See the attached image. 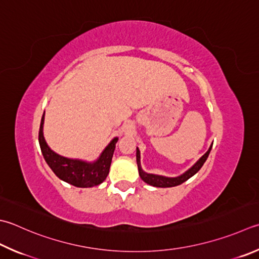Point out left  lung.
Here are the masks:
<instances>
[{
    "label": "left lung",
    "instance_id": "8db88e82",
    "mask_svg": "<svg viewBox=\"0 0 259 259\" xmlns=\"http://www.w3.org/2000/svg\"><path fill=\"white\" fill-rule=\"evenodd\" d=\"M213 143L209 145L208 150L206 151L205 154H203L201 158H199L196 162H195L192 167H190L188 170H186L184 174L177 176V177H165V176H161V175H155V174H148L145 172L144 170L141 167V152L139 148H136V162H138V168H139V175L141 179L143 180L144 183L148 185H151V186L154 187H161V188H165V187H175L178 186V185L183 184L188 180L190 177H193L195 174H197L199 171V169L203 167L204 162H205L209 152H211Z\"/></svg>",
    "mask_w": 259,
    "mask_h": 259
}]
</instances>
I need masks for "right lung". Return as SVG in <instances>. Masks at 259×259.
Returning a JSON list of instances; mask_svg holds the SVG:
<instances>
[{"label":"right lung","instance_id":"1","mask_svg":"<svg viewBox=\"0 0 259 259\" xmlns=\"http://www.w3.org/2000/svg\"><path fill=\"white\" fill-rule=\"evenodd\" d=\"M44 120H45V113L41 117L38 140L44 159L50 165L53 172L63 182L81 188L98 186L102 182H105L109 174L111 159H113L118 138L111 140L100 153L99 158L95 161L66 158L56 153L48 146L44 138Z\"/></svg>","mask_w":259,"mask_h":259}]
</instances>
